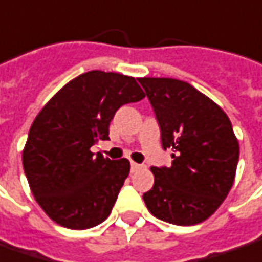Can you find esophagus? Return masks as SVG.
Masks as SVG:
<instances>
[{
  "label": "esophagus",
  "mask_w": 262,
  "mask_h": 262,
  "mask_svg": "<svg viewBox=\"0 0 262 262\" xmlns=\"http://www.w3.org/2000/svg\"><path fill=\"white\" fill-rule=\"evenodd\" d=\"M140 168V164H136V162H130V169L132 171H138Z\"/></svg>",
  "instance_id": "esophagus-1"
}]
</instances>
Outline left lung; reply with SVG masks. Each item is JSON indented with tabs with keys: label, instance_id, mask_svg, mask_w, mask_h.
Segmentation results:
<instances>
[{
	"label": "left lung",
	"instance_id": "8db88e82",
	"mask_svg": "<svg viewBox=\"0 0 262 262\" xmlns=\"http://www.w3.org/2000/svg\"><path fill=\"white\" fill-rule=\"evenodd\" d=\"M161 129L171 167H152L155 183L143 200L161 221L191 226L226 199L238 167L239 143L226 113L188 82L139 78Z\"/></svg>",
	"mask_w": 262,
	"mask_h": 262
}]
</instances>
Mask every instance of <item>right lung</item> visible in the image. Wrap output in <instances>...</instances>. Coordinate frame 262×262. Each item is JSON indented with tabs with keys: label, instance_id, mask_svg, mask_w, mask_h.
Listing matches in <instances>:
<instances>
[{
	"label": "right lung",
	"instance_id": "1",
	"mask_svg": "<svg viewBox=\"0 0 262 262\" xmlns=\"http://www.w3.org/2000/svg\"><path fill=\"white\" fill-rule=\"evenodd\" d=\"M145 97L133 77L90 71L50 98L34 119L23 150L32 193L52 221L88 229L112 213L130 162L112 161L91 146L108 139L116 112Z\"/></svg>",
	"mask_w": 262,
	"mask_h": 262
}]
</instances>
